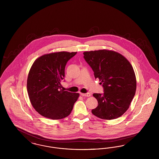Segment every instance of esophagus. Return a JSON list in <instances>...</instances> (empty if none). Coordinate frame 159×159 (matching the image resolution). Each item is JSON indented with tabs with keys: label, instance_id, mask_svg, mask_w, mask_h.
<instances>
[{
	"label": "esophagus",
	"instance_id": "obj_1",
	"mask_svg": "<svg viewBox=\"0 0 159 159\" xmlns=\"http://www.w3.org/2000/svg\"><path fill=\"white\" fill-rule=\"evenodd\" d=\"M80 95L82 96V97H90L91 96V93H80Z\"/></svg>",
	"mask_w": 159,
	"mask_h": 159
}]
</instances>
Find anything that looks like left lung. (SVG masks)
Here are the masks:
<instances>
[{"label":"left lung","mask_w":159,"mask_h":159,"mask_svg":"<svg viewBox=\"0 0 159 159\" xmlns=\"http://www.w3.org/2000/svg\"><path fill=\"white\" fill-rule=\"evenodd\" d=\"M83 55L95 78L102 83L104 92L93 94L98 104L92 113L105 120L120 117L128 110L136 92V77L132 65L120 53L113 51H86Z\"/></svg>","instance_id":"8db88e82"}]
</instances>
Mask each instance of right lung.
Wrapping results in <instances>:
<instances>
[{
  "mask_svg": "<svg viewBox=\"0 0 159 159\" xmlns=\"http://www.w3.org/2000/svg\"><path fill=\"white\" fill-rule=\"evenodd\" d=\"M77 52H59L43 55L36 59L29 71L27 88L31 104L46 118L61 119L71 113L79 97L61 89L65 67Z\"/></svg>",
  "mask_w": 159,
  "mask_h": 159,
  "instance_id": "obj_1",
  "label": "right lung"
}]
</instances>
